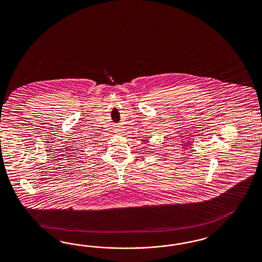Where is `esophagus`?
Wrapping results in <instances>:
<instances>
[{"mask_svg":"<svg viewBox=\"0 0 262 262\" xmlns=\"http://www.w3.org/2000/svg\"><path fill=\"white\" fill-rule=\"evenodd\" d=\"M116 133H119V134H121V133H122V130H121V129H120V130H117V132H116Z\"/></svg>","mask_w":262,"mask_h":262,"instance_id":"1","label":"esophagus"}]
</instances>
